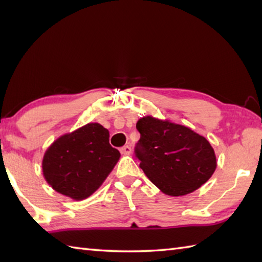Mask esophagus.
<instances>
[{"label": "esophagus", "instance_id": "1", "mask_svg": "<svg viewBox=\"0 0 262 262\" xmlns=\"http://www.w3.org/2000/svg\"><path fill=\"white\" fill-rule=\"evenodd\" d=\"M120 153H121V154H126V155L130 154V153H132L130 146H129V145H125L124 147H121V148H120Z\"/></svg>", "mask_w": 262, "mask_h": 262}]
</instances>
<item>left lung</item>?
<instances>
[{"instance_id":"left-lung-1","label":"left lung","mask_w":262,"mask_h":262,"mask_svg":"<svg viewBox=\"0 0 262 262\" xmlns=\"http://www.w3.org/2000/svg\"><path fill=\"white\" fill-rule=\"evenodd\" d=\"M141 138L135 154L144 173L169 196H185L209 180L216 170L214 148L189 127L143 117L136 124Z\"/></svg>"}]
</instances>
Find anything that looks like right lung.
I'll return each mask as SVG.
<instances>
[{
    "mask_svg": "<svg viewBox=\"0 0 262 262\" xmlns=\"http://www.w3.org/2000/svg\"><path fill=\"white\" fill-rule=\"evenodd\" d=\"M120 153L109 144V132L90 122L58 137L42 159V174L55 191L83 200L98 190L118 162Z\"/></svg>",
    "mask_w": 262,
    "mask_h": 262,
    "instance_id": "add662e5",
    "label": "right lung"
}]
</instances>
